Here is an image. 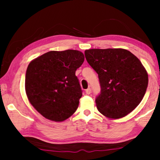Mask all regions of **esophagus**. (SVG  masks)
Returning <instances> with one entry per match:
<instances>
[{
    "instance_id": "34e87169",
    "label": "esophagus",
    "mask_w": 160,
    "mask_h": 160,
    "mask_svg": "<svg viewBox=\"0 0 160 160\" xmlns=\"http://www.w3.org/2000/svg\"><path fill=\"white\" fill-rule=\"evenodd\" d=\"M86 95H89L91 93V89L90 88H88L87 89H86Z\"/></svg>"
}]
</instances>
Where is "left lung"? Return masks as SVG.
<instances>
[{
    "instance_id": "8db88e82",
    "label": "left lung",
    "mask_w": 160,
    "mask_h": 160,
    "mask_svg": "<svg viewBox=\"0 0 160 160\" xmlns=\"http://www.w3.org/2000/svg\"><path fill=\"white\" fill-rule=\"evenodd\" d=\"M86 61L98 75V111L109 119L126 117L140 104L148 85V74L140 60L127 49H90Z\"/></svg>"
}]
</instances>
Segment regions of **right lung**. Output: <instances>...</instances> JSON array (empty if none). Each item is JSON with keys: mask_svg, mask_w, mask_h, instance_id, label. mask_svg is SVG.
<instances>
[{"mask_svg": "<svg viewBox=\"0 0 160 160\" xmlns=\"http://www.w3.org/2000/svg\"><path fill=\"white\" fill-rule=\"evenodd\" d=\"M84 62L80 51H49L33 59L25 74V92L32 105L45 118L62 122L76 111L82 89L77 69Z\"/></svg>", "mask_w": 160, "mask_h": 160, "instance_id": "add662e5", "label": "right lung"}]
</instances>
